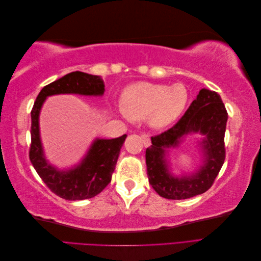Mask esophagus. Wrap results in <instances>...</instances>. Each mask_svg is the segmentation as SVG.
Instances as JSON below:
<instances>
[{
  "instance_id": "obj_1",
  "label": "esophagus",
  "mask_w": 261,
  "mask_h": 261,
  "mask_svg": "<svg viewBox=\"0 0 261 261\" xmlns=\"http://www.w3.org/2000/svg\"><path fill=\"white\" fill-rule=\"evenodd\" d=\"M141 138H143V143L145 145V147H149L151 145V141H150V135L148 133H144L143 135H141Z\"/></svg>"
}]
</instances>
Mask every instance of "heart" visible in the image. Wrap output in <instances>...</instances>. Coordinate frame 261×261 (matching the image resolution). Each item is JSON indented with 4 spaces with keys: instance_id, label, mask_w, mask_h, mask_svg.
I'll return each instance as SVG.
<instances>
[{
    "instance_id": "obj_1",
    "label": "heart",
    "mask_w": 261,
    "mask_h": 261,
    "mask_svg": "<svg viewBox=\"0 0 261 261\" xmlns=\"http://www.w3.org/2000/svg\"><path fill=\"white\" fill-rule=\"evenodd\" d=\"M188 102L186 87L175 84L171 87L140 83L128 87L123 93V110L132 118L149 115L155 127H164L183 113Z\"/></svg>"
}]
</instances>
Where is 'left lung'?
<instances>
[{
    "mask_svg": "<svg viewBox=\"0 0 261 261\" xmlns=\"http://www.w3.org/2000/svg\"><path fill=\"white\" fill-rule=\"evenodd\" d=\"M226 121L227 112L221 97L216 91L203 88L174 126L151 137L152 145L146 150L147 174L158 194L163 198L179 200L208 191L225 160ZM191 132L205 136L202 142L204 165L193 176L173 177L165 160V149L178 145L180 138Z\"/></svg>",
    "mask_w": 261,
    "mask_h": 261,
    "instance_id": "8db88e82",
    "label": "left lung"
}]
</instances>
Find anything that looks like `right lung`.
<instances>
[{
    "label": "right lung",
    "mask_w": 261,
    "mask_h": 261,
    "mask_svg": "<svg viewBox=\"0 0 261 261\" xmlns=\"http://www.w3.org/2000/svg\"><path fill=\"white\" fill-rule=\"evenodd\" d=\"M105 84L99 76L73 72L44 86L31 110L29 159L51 192L66 200H83L100 194L111 181L126 134L114 139H96L81 164L59 171L45 160L39 133V113L46 97L60 93L102 96Z\"/></svg>",
    "instance_id": "1"
}]
</instances>
